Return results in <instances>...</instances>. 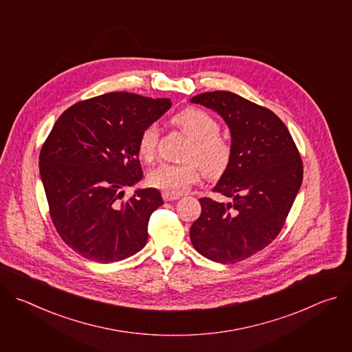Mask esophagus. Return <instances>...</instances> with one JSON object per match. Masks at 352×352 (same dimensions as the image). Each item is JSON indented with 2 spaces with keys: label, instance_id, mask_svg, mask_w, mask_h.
Segmentation results:
<instances>
[{
  "label": "esophagus",
  "instance_id": "34e87169",
  "mask_svg": "<svg viewBox=\"0 0 352 352\" xmlns=\"http://www.w3.org/2000/svg\"><path fill=\"white\" fill-rule=\"evenodd\" d=\"M163 199L166 200V202H173V200L179 199V195H174V193H170V192H163Z\"/></svg>",
  "mask_w": 352,
  "mask_h": 352
}]
</instances>
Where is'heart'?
Here are the masks:
<instances>
[{"mask_svg": "<svg viewBox=\"0 0 352 352\" xmlns=\"http://www.w3.org/2000/svg\"><path fill=\"white\" fill-rule=\"evenodd\" d=\"M173 124L190 139V144L186 147L184 155V159L188 162L184 164H159L148 171V185L178 195L199 179L200 170L208 178L221 177L231 163L232 147L231 143L219 133V121L204 110L188 107L173 117ZM157 125L152 124L146 126L138 140L139 157L147 163L152 162L157 153Z\"/></svg>", "mask_w": 352, "mask_h": 352, "instance_id": "1", "label": "heart"}]
</instances>
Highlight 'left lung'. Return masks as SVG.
Instances as JSON below:
<instances>
[{
	"mask_svg": "<svg viewBox=\"0 0 352 352\" xmlns=\"http://www.w3.org/2000/svg\"><path fill=\"white\" fill-rule=\"evenodd\" d=\"M223 117L231 132L232 157L213 192L231 202L199 199L202 213L192 224L193 248L223 265L266 248L281 231L302 184V160L285 124L269 109L224 90L193 96Z\"/></svg>",
	"mask_w": 352,
	"mask_h": 352,
	"instance_id": "1",
	"label": "left lung"
}]
</instances>
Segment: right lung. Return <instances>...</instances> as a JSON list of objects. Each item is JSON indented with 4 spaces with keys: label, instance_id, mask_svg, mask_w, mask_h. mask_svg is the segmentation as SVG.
I'll list each match as a JSON object with an SVG mask.
<instances>
[{
    "label": "right lung",
    "instance_id": "1",
    "mask_svg": "<svg viewBox=\"0 0 352 352\" xmlns=\"http://www.w3.org/2000/svg\"><path fill=\"white\" fill-rule=\"evenodd\" d=\"M170 107V98L113 91L71 106L54 124L40 152V177L54 227L80 256L113 263L146 245L162 195L136 189L124 200V188L143 177L142 131Z\"/></svg>",
    "mask_w": 352,
    "mask_h": 352
}]
</instances>
